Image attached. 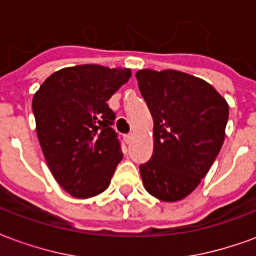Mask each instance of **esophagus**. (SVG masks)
Wrapping results in <instances>:
<instances>
[{"label": "esophagus", "mask_w": 256, "mask_h": 256, "mask_svg": "<svg viewBox=\"0 0 256 256\" xmlns=\"http://www.w3.org/2000/svg\"><path fill=\"white\" fill-rule=\"evenodd\" d=\"M123 140H124L126 144H130V142L133 141V134H126V136L123 137Z\"/></svg>", "instance_id": "34e87169"}]
</instances>
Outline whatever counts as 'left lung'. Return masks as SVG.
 Returning a JSON list of instances; mask_svg holds the SVG:
<instances>
[{"mask_svg":"<svg viewBox=\"0 0 256 256\" xmlns=\"http://www.w3.org/2000/svg\"><path fill=\"white\" fill-rule=\"evenodd\" d=\"M141 94L154 118V154L140 166L146 192L174 203L192 193L220 154L226 100L206 80L176 70H140Z\"/></svg>","mask_w":256,"mask_h":256,"instance_id":"1","label":"left lung"}]
</instances>
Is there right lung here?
<instances>
[{"instance_id":"add662e5","label":"right lung","mask_w":256,"mask_h":256,"mask_svg":"<svg viewBox=\"0 0 256 256\" xmlns=\"http://www.w3.org/2000/svg\"><path fill=\"white\" fill-rule=\"evenodd\" d=\"M132 76L130 68L98 64L53 72L32 97L36 136L49 170L71 196L104 192L123 154L106 101Z\"/></svg>"}]
</instances>
